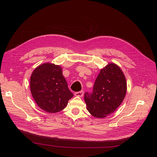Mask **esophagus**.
<instances>
[{
  "label": "esophagus",
  "mask_w": 157,
  "mask_h": 157,
  "mask_svg": "<svg viewBox=\"0 0 157 157\" xmlns=\"http://www.w3.org/2000/svg\"><path fill=\"white\" fill-rule=\"evenodd\" d=\"M83 94H84L83 91H79V92H76V93H75V96H79V97H82V96H83Z\"/></svg>",
  "instance_id": "esophagus-1"
}]
</instances>
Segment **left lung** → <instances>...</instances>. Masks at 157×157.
<instances>
[{
  "label": "left lung",
  "instance_id": "1",
  "mask_svg": "<svg viewBox=\"0 0 157 157\" xmlns=\"http://www.w3.org/2000/svg\"><path fill=\"white\" fill-rule=\"evenodd\" d=\"M127 91L125 76L119 67L110 63L98 75L91 93L84 94L87 110L97 118L109 116L122 102Z\"/></svg>",
  "mask_w": 157,
  "mask_h": 157
}]
</instances>
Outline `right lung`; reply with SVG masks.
I'll list each match as a JSON object with an SVG mask.
<instances>
[{"instance_id": "add662e5", "label": "right lung", "mask_w": 157, "mask_h": 157, "mask_svg": "<svg viewBox=\"0 0 157 157\" xmlns=\"http://www.w3.org/2000/svg\"><path fill=\"white\" fill-rule=\"evenodd\" d=\"M30 91L36 104L50 113L64 109L73 96L61 67L51 63L40 65L33 71L30 78Z\"/></svg>"}]
</instances>
